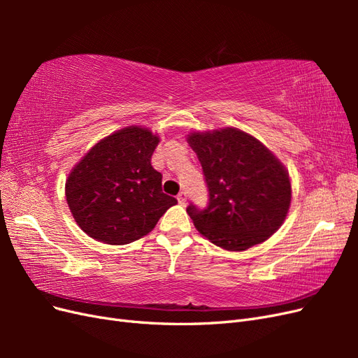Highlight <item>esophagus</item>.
I'll list each match as a JSON object with an SVG mask.
<instances>
[{
    "label": "esophagus",
    "instance_id": "1",
    "mask_svg": "<svg viewBox=\"0 0 358 358\" xmlns=\"http://www.w3.org/2000/svg\"><path fill=\"white\" fill-rule=\"evenodd\" d=\"M178 201H179V204H182V206L187 203V192H185V191H182V192L178 194Z\"/></svg>",
    "mask_w": 358,
    "mask_h": 358
}]
</instances>
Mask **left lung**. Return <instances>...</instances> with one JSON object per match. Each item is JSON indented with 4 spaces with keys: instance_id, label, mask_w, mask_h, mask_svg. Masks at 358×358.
Returning a JSON list of instances; mask_svg holds the SVG:
<instances>
[{
    "instance_id": "obj_1",
    "label": "left lung",
    "mask_w": 358,
    "mask_h": 358,
    "mask_svg": "<svg viewBox=\"0 0 358 358\" xmlns=\"http://www.w3.org/2000/svg\"><path fill=\"white\" fill-rule=\"evenodd\" d=\"M209 189V204L187 208L196 229L227 251H245L267 241L282 222L291 203L288 171L270 150L242 129L191 133Z\"/></svg>"
}]
</instances>
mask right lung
<instances>
[{"label": "right lung", "instance_id": "obj_1", "mask_svg": "<svg viewBox=\"0 0 358 358\" xmlns=\"http://www.w3.org/2000/svg\"><path fill=\"white\" fill-rule=\"evenodd\" d=\"M159 137L137 125L117 129L90 149L66 182L74 221L92 239L125 245L154 230L178 200L162 192L150 158Z\"/></svg>", "mask_w": 358, "mask_h": 358}]
</instances>
